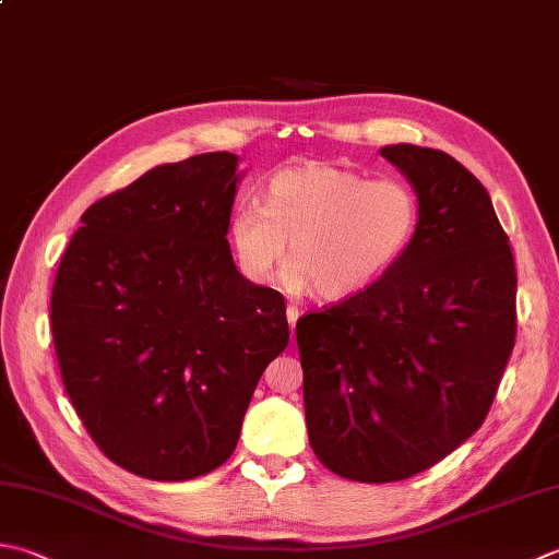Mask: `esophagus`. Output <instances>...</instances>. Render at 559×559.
Masks as SVG:
<instances>
[{"label":"esophagus","instance_id":"obj_1","mask_svg":"<svg viewBox=\"0 0 559 559\" xmlns=\"http://www.w3.org/2000/svg\"><path fill=\"white\" fill-rule=\"evenodd\" d=\"M298 308H295V305H288V310H286V317H288V324H290V336H295V322H298Z\"/></svg>","mask_w":559,"mask_h":559}]
</instances>
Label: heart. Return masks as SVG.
I'll return each instance as SVG.
<instances>
[{"instance_id": "b5f03b06", "label": "heart", "mask_w": 559, "mask_h": 559, "mask_svg": "<svg viewBox=\"0 0 559 559\" xmlns=\"http://www.w3.org/2000/svg\"><path fill=\"white\" fill-rule=\"evenodd\" d=\"M419 223L417 195L395 179L368 177L330 162H302L273 174L264 205L239 203L227 223L237 269L266 283L286 259L283 286L338 302L385 273Z\"/></svg>"}]
</instances>
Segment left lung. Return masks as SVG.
<instances>
[{"label": "left lung", "mask_w": 559, "mask_h": 559, "mask_svg": "<svg viewBox=\"0 0 559 559\" xmlns=\"http://www.w3.org/2000/svg\"><path fill=\"white\" fill-rule=\"evenodd\" d=\"M380 155L417 193V233L373 286L295 324L312 451L368 485L465 443L516 338V266L485 186L441 150L400 142Z\"/></svg>", "instance_id": "8db88e82"}]
</instances>
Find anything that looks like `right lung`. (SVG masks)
<instances>
[{"label":"right lung","mask_w":559,"mask_h":559,"mask_svg":"<svg viewBox=\"0 0 559 559\" xmlns=\"http://www.w3.org/2000/svg\"><path fill=\"white\" fill-rule=\"evenodd\" d=\"M237 164L205 152L96 201L55 276L64 390L104 455L157 483L233 455L257 382L290 338L283 295L247 281L229 251Z\"/></svg>","instance_id":"right-lung-1"}]
</instances>
